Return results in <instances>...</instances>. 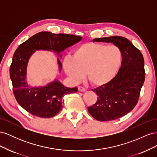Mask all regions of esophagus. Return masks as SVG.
Returning <instances> with one entry per match:
<instances>
[{
  "mask_svg": "<svg viewBox=\"0 0 157 157\" xmlns=\"http://www.w3.org/2000/svg\"><path fill=\"white\" fill-rule=\"evenodd\" d=\"M78 90L79 92H85V91H86V89H85L83 87H82V86H78Z\"/></svg>",
  "mask_w": 157,
  "mask_h": 157,
  "instance_id": "obj_1",
  "label": "esophagus"
}]
</instances>
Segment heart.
I'll return each mask as SVG.
<instances>
[{
	"label": "heart",
	"instance_id": "heart-1",
	"mask_svg": "<svg viewBox=\"0 0 157 157\" xmlns=\"http://www.w3.org/2000/svg\"><path fill=\"white\" fill-rule=\"evenodd\" d=\"M122 60L121 50L117 46L87 42L78 46L72 58H66L63 68L71 80L78 82L84 73L94 86H103L115 77Z\"/></svg>",
	"mask_w": 157,
	"mask_h": 157
}]
</instances>
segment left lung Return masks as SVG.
<instances>
[{"instance_id":"1","label":"left lung","mask_w":157,"mask_h":157,"mask_svg":"<svg viewBox=\"0 0 157 157\" xmlns=\"http://www.w3.org/2000/svg\"><path fill=\"white\" fill-rule=\"evenodd\" d=\"M93 41L112 42L122 54V65L115 77L109 84L94 90L96 103L88 107L89 113L99 121L116 120L130 112L137 105L145 72L141 52L125 37L113 36L98 38Z\"/></svg>"}]
</instances>
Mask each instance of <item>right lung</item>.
Wrapping results in <instances>:
<instances>
[{"label": "right lung", "instance_id": "1", "mask_svg": "<svg viewBox=\"0 0 157 157\" xmlns=\"http://www.w3.org/2000/svg\"><path fill=\"white\" fill-rule=\"evenodd\" d=\"M82 39L80 36L69 34H54L40 32L19 46L13 56L10 67V77L16 101L31 115L40 118L56 115L62 108L63 96L77 92V88H67L58 80L44 87L31 88L26 83V69L28 60L36 50H53L59 54L67 47ZM60 69L61 63L58 59Z\"/></svg>", "mask_w": 157, "mask_h": 157}]
</instances>
